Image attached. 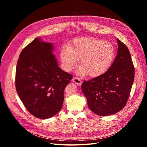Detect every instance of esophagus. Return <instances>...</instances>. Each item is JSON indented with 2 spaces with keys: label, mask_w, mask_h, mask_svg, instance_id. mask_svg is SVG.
Returning a JSON list of instances; mask_svg holds the SVG:
<instances>
[{
  "label": "esophagus",
  "mask_w": 147,
  "mask_h": 147,
  "mask_svg": "<svg viewBox=\"0 0 147 147\" xmlns=\"http://www.w3.org/2000/svg\"><path fill=\"white\" fill-rule=\"evenodd\" d=\"M72 81H73L74 83H76V84L78 85H78L80 86V85H81V84H82L81 80L80 78H77V77H74V78H73Z\"/></svg>",
  "instance_id": "34e87169"
}]
</instances>
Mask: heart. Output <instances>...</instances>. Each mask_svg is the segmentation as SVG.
<instances>
[{
  "mask_svg": "<svg viewBox=\"0 0 147 147\" xmlns=\"http://www.w3.org/2000/svg\"><path fill=\"white\" fill-rule=\"evenodd\" d=\"M115 55L113 45L108 41L94 38H82L74 40L69 47L61 50L60 59L63 67L70 71L80 60L78 73L88 74L96 77L105 73L111 67Z\"/></svg>",
  "mask_w": 147,
  "mask_h": 147,
  "instance_id": "b5f03b06",
  "label": "heart"
}]
</instances>
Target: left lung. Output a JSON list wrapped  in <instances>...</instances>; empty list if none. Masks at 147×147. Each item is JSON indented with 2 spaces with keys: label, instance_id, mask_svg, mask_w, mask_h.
I'll use <instances>...</instances> for the list:
<instances>
[{
  "label": "left lung",
  "instance_id": "8db88e82",
  "mask_svg": "<svg viewBox=\"0 0 147 147\" xmlns=\"http://www.w3.org/2000/svg\"><path fill=\"white\" fill-rule=\"evenodd\" d=\"M117 56L108 70L89 81L81 90L88 107L102 116L115 114L127 103L134 80V67L128 48L117 38Z\"/></svg>",
  "mask_w": 147,
  "mask_h": 147
}]
</instances>
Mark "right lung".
I'll use <instances>...</instances> for the list:
<instances>
[{
  "label": "right lung",
  "instance_id": "1",
  "mask_svg": "<svg viewBox=\"0 0 147 147\" xmlns=\"http://www.w3.org/2000/svg\"><path fill=\"white\" fill-rule=\"evenodd\" d=\"M54 45L36 38L21 52L16 72V88L27 111L47 119L61 109L64 90L73 76L58 66Z\"/></svg>",
  "mask_w": 147,
  "mask_h": 147
}]
</instances>
